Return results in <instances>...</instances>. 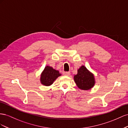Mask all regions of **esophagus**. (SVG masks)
<instances>
[{
    "label": "esophagus",
    "mask_w": 128,
    "mask_h": 128,
    "mask_svg": "<svg viewBox=\"0 0 128 128\" xmlns=\"http://www.w3.org/2000/svg\"><path fill=\"white\" fill-rule=\"evenodd\" d=\"M63 75L64 76H69L70 75V72H63Z\"/></svg>",
    "instance_id": "34e87169"
}]
</instances>
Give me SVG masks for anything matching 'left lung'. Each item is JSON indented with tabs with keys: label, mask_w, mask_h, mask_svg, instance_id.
<instances>
[{
	"label": "left lung",
	"mask_w": 128,
	"mask_h": 128,
	"mask_svg": "<svg viewBox=\"0 0 128 128\" xmlns=\"http://www.w3.org/2000/svg\"><path fill=\"white\" fill-rule=\"evenodd\" d=\"M74 79L76 86L81 90H89L93 88L96 84L94 74L84 65L78 69L77 74L74 75Z\"/></svg>",
	"instance_id": "obj_1"
}]
</instances>
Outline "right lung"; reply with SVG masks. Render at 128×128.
I'll list each match as a JSON object with an SVG mask.
<instances>
[{"label":"right lung","instance_id":"1","mask_svg":"<svg viewBox=\"0 0 128 128\" xmlns=\"http://www.w3.org/2000/svg\"><path fill=\"white\" fill-rule=\"evenodd\" d=\"M60 76L62 74L58 70L49 65H46L40 75V82L44 86H49Z\"/></svg>","mask_w":128,"mask_h":128}]
</instances>
